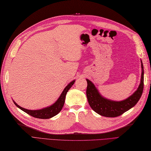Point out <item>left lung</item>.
Masks as SVG:
<instances>
[{
  "label": "left lung",
  "mask_w": 151,
  "mask_h": 151,
  "mask_svg": "<svg viewBox=\"0 0 151 151\" xmlns=\"http://www.w3.org/2000/svg\"><path fill=\"white\" fill-rule=\"evenodd\" d=\"M140 83L137 90L134 93L124 100L114 101L107 99L102 96L95 85L90 80L86 79L87 88L86 96L91 108L96 113L106 117H116L123 114L137 103L142 96L144 88V67L141 60Z\"/></svg>",
  "instance_id": "1"
}]
</instances>
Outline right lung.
<instances>
[{
	"mask_svg": "<svg viewBox=\"0 0 151 151\" xmlns=\"http://www.w3.org/2000/svg\"><path fill=\"white\" fill-rule=\"evenodd\" d=\"M75 80L71 81L70 83L65 87V89L63 90V92L61 93L59 98H58V99L55 102L54 104L49 106H47V107L40 109V110H28V109H24L23 107H21V106L18 105L16 102L13 100L14 104H15L19 109H20L21 110L24 111V112L27 113V114L34 116V117L37 118V119H50L60 112V111L63 109V105H64L66 95L67 93V92L68 91V90L72 86V85L75 83Z\"/></svg>",
	"mask_w": 151,
	"mask_h": 151,
	"instance_id": "add662e5",
	"label": "right lung"
}]
</instances>
